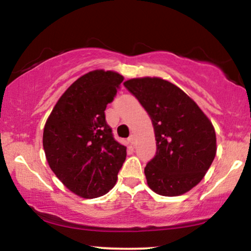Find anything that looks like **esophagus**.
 Segmentation results:
<instances>
[{"label": "esophagus", "mask_w": 251, "mask_h": 251, "mask_svg": "<svg viewBox=\"0 0 251 251\" xmlns=\"http://www.w3.org/2000/svg\"><path fill=\"white\" fill-rule=\"evenodd\" d=\"M128 140H129V143L132 144V145H133V146L135 145V140H137V139H135V135L134 134H132L131 137H129Z\"/></svg>", "instance_id": "1"}]
</instances>
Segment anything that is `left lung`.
I'll list each match as a JSON object with an SVG mask.
<instances>
[{
    "label": "left lung",
    "mask_w": 251,
    "mask_h": 251,
    "mask_svg": "<svg viewBox=\"0 0 251 251\" xmlns=\"http://www.w3.org/2000/svg\"><path fill=\"white\" fill-rule=\"evenodd\" d=\"M151 117L157 153L146 165L149 188L176 197L195 188L215 159L214 125L200 106L175 83L157 76L124 82Z\"/></svg>",
    "instance_id": "1"
}]
</instances>
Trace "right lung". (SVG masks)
I'll return each instance as SVG.
<instances>
[{
    "label": "right lung",
    "instance_id": "obj_1",
    "mask_svg": "<svg viewBox=\"0 0 251 251\" xmlns=\"http://www.w3.org/2000/svg\"><path fill=\"white\" fill-rule=\"evenodd\" d=\"M124 76L96 70L75 80L60 97L43 128V150L51 171L70 191L97 198L116 185L126 159L105 119Z\"/></svg>",
    "mask_w": 251,
    "mask_h": 251
}]
</instances>
